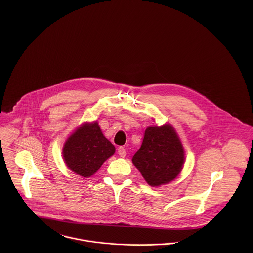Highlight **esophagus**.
Masks as SVG:
<instances>
[{"mask_svg": "<svg viewBox=\"0 0 253 253\" xmlns=\"http://www.w3.org/2000/svg\"><path fill=\"white\" fill-rule=\"evenodd\" d=\"M118 154H119V156L120 157H122V158H124V157H126V149L124 148V147H119L118 148Z\"/></svg>", "mask_w": 253, "mask_h": 253, "instance_id": "esophagus-1", "label": "esophagus"}]
</instances>
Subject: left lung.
I'll return each mask as SVG.
<instances>
[{
    "instance_id": "1",
    "label": "left lung",
    "mask_w": 253,
    "mask_h": 253,
    "mask_svg": "<svg viewBox=\"0 0 253 253\" xmlns=\"http://www.w3.org/2000/svg\"><path fill=\"white\" fill-rule=\"evenodd\" d=\"M185 153L180 139L169 124L148 126L143 142L132 163L152 187L175 179L183 169Z\"/></svg>"
}]
</instances>
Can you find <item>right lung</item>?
Wrapping results in <instances>:
<instances>
[{"label": "right lung", "instance_id": "1", "mask_svg": "<svg viewBox=\"0 0 253 253\" xmlns=\"http://www.w3.org/2000/svg\"><path fill=\"white\" fill-rule=\"evenodd\" d=\"M97 122L84 123L68 137L62 155L68 169L83 177H90L115 153Z\"/></svg>", "mask_w": 253, "mask_h": 253}]
</instances>
